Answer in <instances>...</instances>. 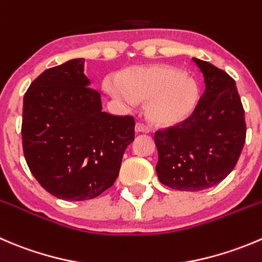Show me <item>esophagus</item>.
I'll return each mask as SVG.
<instances>
[{
	"mask_svg": "<svg viewBox=\"0 0 262 262\" xmlns=\"http://www.w3.org/2000/svg\"><path fill=\"white\" fill-rule=\"evenodd\" d=\"M136 132H138V133H149V132H151V128L143 123H137Z\"/></svg>",
	"mask_w": 262,
	"mask_h": 262,
	"instance_id": "1",
	"label": "esophagus"
}]
</instances>
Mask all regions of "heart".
Returning a JSON list of instances; mask_svg holds the SVG:
<instances>
[{"mask_svg": "<svg viewBox=\"0 0 262 262\" xmlns=\"http://www.w3.org/2000/svg\"><path fill=\"white\" fill-rule=\"evenodd\" d=\"M106 90L126 106L147 101L144 113L151 123L170 125L194 111L200 91L194 79L169 67L132 68L121 73L118 82L108 80Z\"/></svg>", "mask_w": 262, "mask_h": 262, "instance_id": "1", "label": "heart"}]
</instances>
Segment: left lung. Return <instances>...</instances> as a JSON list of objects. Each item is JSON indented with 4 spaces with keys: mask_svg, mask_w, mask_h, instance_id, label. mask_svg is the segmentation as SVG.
I'll return each instance as SVG.
<instances>
[{
    "mask_svg": "<svg viewBox=\"0 0 262 262\" xmlns=\"http://www.w3.org/2000/svg\"><path fill=\"white\" fill-rule=\"evenodd\" d=\"M193 61L204 75V95L189 118L155 133L160 182L187 192L225 179L246 141L245 110L233 78L207 61Z\"/></svg>",
    "mask_w": 262,
    "mask_h": 262,
    "instance_id": "left-lung-1",
    "label": "left lung"
}]
</instances>
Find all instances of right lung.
I'll return each instance as SVG.
<instances>
[{
	"instance_id": "add662e5",
	"label": "right lung",
	"mask_w": 262,
	"mask_h": 262,
	"mask_svg": "<svg viewBox=\"0 0 262 262\" xmlns=\"http://www.w3.org/2000/svg\"><path fill=\"white\" fill-rule=\"evenodd\" d=\"M133 116L102 111L84 58L45 70L23 102V149L40 185L57 199L85 201L114 184L134 141Z\"/></svg>"
}]
</instances>
